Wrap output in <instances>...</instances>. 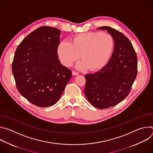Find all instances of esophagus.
<instances>
[{
	"instance_id": "esophagus-1",
	"label": "esophagus",
	"mask_w": 153,
	"mask_h": 153,
	"mask_svg": "<svg viewBox=\"0 0 153 153\" xmlns=\"http://www.w3.org/2000/svg\"><path fill=\"white\" fill-rule=\"evenodd\" d=\"M72 74H73V76H77V75L79 74V73L76 72V71H72Z\"/></svg>"
}]
</instances>
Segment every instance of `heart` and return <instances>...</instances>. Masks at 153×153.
<instances>
[{
	"mask_svg": "<svg viewBox=\"0 0 153 153\" xmlns=\"http://www.w3.org/2000/svg\"><path fill=\"white\" fill-rule=\"evenodd\" d=\"M114 48V40L110 34L88 32L75 35L71 42H60L57 52L65 66L71 67L80 54L82 60L76 65L78 70L97 71L106 65Z\"/></svg>",
	"mask_w": 153,
	"mask_h": 153,
	"instance_id": "heart-1",
	"label": "heart"
}]
</instances>
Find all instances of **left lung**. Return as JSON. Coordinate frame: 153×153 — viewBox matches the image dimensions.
Here are the masks:
<instances>
[{
  "label": "left lung",
  "instance_id": "left-lung-1",
  "mask_svg": "<svg viewBox=\"0 0 153 153\" xmlns=\"http://www.w3.org/2000/svg\"><path fill=\"white\" fill-rule=\"evenodd\" d=\"M106 30L114 40V48L108 63L99 71L85 75V94L94 107L106 109L122 102L129 93L137 73V58L129 40L110 27Z\"/></svg>",
  "mask_w": 153,
  "mask_h": 153
}]
</instances>
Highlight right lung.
<instances>
[{
    "label": "right lung",
    "mask_w": 153,
    "mask_h": 153,
    "mask_svg": "<svg viewBox=\"0 0 153 153\" xmlns=\"http://www.w3.org/2000/svg\"><path fill=\"white\" fill-rule=\"evenodd\" d=\"M60 30L41 27L17 47L12 71L20 94L39 107L54 105L71 78V71L59 60Z\"/></svg>",
    "instance_id": "obj_1"
}]
</instances>
